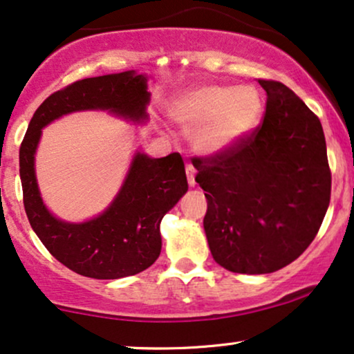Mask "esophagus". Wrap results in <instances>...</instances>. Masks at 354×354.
<instances>
[{
	"label": "esophagus",
	"instance_id": "34e87169",
	"mask_svg": "<svg viewBox=\"0 0 354 354\" xmlns=\"http://www.w3.org/2000/svg\"><path fill=\"white\" fill-rule=\"evenodd\" d=\"M186 176H187V183H189V186H194V185H196V180H194V176H196V168L192 167L191 163L186 165Z\"/></svg>",
	"mask_w": 354,
	"mask_h": 354
}]
</instances>
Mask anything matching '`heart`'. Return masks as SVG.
<instances>
[{
	"instance_id": "obj_1",
	"label": "heart",
	"mask_w": 354,
	"mask_h": 354,
	"mask_svg": "<svg viewBox=\"0 0 354 354\" xmlns=\"http://www.w3.org/2000/svg\"><path fill=\"white\" fill-rule=\"evenodd\" d=\"M265 101L254 86L207 84L186 91L171 106V118L204 155H216L239 144L261 120Z\"/></svg>"
}]
</instances>
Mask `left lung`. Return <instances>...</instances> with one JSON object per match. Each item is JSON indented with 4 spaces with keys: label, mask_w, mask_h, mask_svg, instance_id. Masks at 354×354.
Here are the masks:
<instances>
[{
    "label": "left lung",
    "mask_w": 354,
    "mask_h": 354,
    "mask_svg": "<svg viewBox=\"0 0 354 354\" xmlns=\"http://www.w3.org/2000/svg\"><path fill=\"white\" fill-rule=\"evenodd\" d=\"M258 83L266 91L263 122L232 149L192 163L207 199L210 253L241 274H266L301 257L332 192L319 118L286 84Z\"/></svg>",
    "instance_id": "8db88e82"
}]
</instances>
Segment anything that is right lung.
<instances>
[{"mask_svg": "<svg viewBox=\"0 0 354 354\" xmlns=\"http://www.w3.org/2000/svg\"><path fill=\"white\" fill-rule=\"evenodd\" d=\"M147 77L136 71L84 78L47 97L30 119L19 149L22 199L29 223L53 258L95 279L133 276L153 265L162 252L160 222L187 191L180 153L133 156L122 187L101 216L88 222L58 221L44 205L34 169L42 127L75 111L102 109L133 122L147 120Z\"/></svg>", "mask_w": 354, "mask_h": 354, "instance_id": "right-lung-1", "label": "right lung"}]
</instances>
